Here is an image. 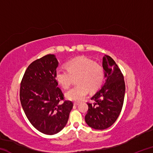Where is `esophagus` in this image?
<instances>
[{
  "label": "esophagus",
  "instance_id": "obj_1",
  "mask_svg": "<svg viewBox=\"0 0 153 153\" xmlns=\"http://www.w3.org/2000/svg\"><path fill=\"white\" fill-rule=\"evenodd\" d=\"M74 105L75 106H77V105H79V102H74Z\"/></svg>",
  "mask_w": 153,
  "mask_h": 153
}]
</instances>
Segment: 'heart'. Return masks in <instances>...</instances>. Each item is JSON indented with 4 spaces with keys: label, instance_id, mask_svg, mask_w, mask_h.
Here are the masks:
<instances>
[{
    "label": "heart",
    "instance_id": "b5f03b06",
    "mask_svg": "<svg viewBox=\"0 0 153 153\" xmlns=\"http://www.w3.org/2000/svg\"><path fill=\"white\" fill-rule=\"evenodd\" d=\"M76 78L77 85L67 91L65 97L78 102L86 97L89 90L95 92L101 87L105 79L104 68L92 59L79 56L67 61L66 69H58L55 72L56 82L65 89L69 88Z\"/></svg>",
    "mask_w": 153,
    "mask_h": 153
}]
</instances>
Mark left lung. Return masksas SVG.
I'll list each match as a JSON object with an SVG mask.
<instances>
[{"instance_id": "obj_1", "label": "left lung", "mask_w": 153, "mask_h": 153, "mask_svg": "<svg viewBox=\"0 0 153 153\" xmlns=\"http://www.w3.org/2000/svg\"><path fill=\"white\" fill-rule=\"evenodd\" d=\"M102 67L107 79L91 98L95 102H87L88 109L85 116L86 123L96 129H105L115 122L122 109L126 90L123 74L110 56L103 57Z\"/></svg>"}]
</instances>
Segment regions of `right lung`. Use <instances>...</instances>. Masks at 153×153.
Listing matches in <instances>:
<instances>
[{
	"label": "right lung",
	"mask_w": 153,
	"mask_h": 153,
	"mask_svg": "<svg viewBox=\"0 0 153 153\" xmlns=\"http://www.w3.org/2000/svg\"><path fill=\"white\" fill-rule=\"evenodd\" d=\"M57 67L54 55L36 59L27 67L20 85V101L25 115L36 129L48 135L59 132L65 126L74 106L71 101L64 100L57 86Z\"/></svg>",
	"instance_id": "1"
}]
</instances>
